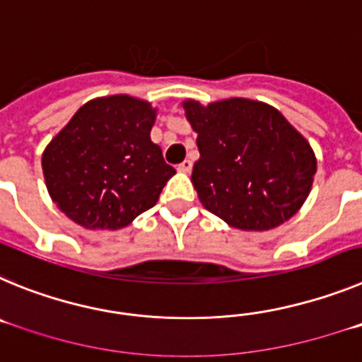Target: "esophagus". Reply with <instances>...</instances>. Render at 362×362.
<instances>
[{"instance_id": "1", "label": "esophagus", "mask_w": 362, "mask_h": 362, "mask_svg": "<svg viewBox=\"0 0 362 362\" xmlns=\"http://www.w3.org/2000/svg\"><path fill=\"white\" fill-rule=\"evenodd\" d=\"M177 170L179 172H183V174H190L192 170V161H188V159H185L181 165H177Z\"/></svg>"}]
</instances>
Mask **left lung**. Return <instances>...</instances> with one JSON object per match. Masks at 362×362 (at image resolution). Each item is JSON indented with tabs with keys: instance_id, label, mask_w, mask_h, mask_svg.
I'll return each mask as SVG.
<instances>
[{
	"instance_id": "1",
	"label": "left lung",
	"mask_w": 362,
	"mask_h": 362,
	"mask_svg": "<svg viewBox=\"0 0 362 362\" xmlns=\"http://www.w3.org/2000/svg\"><path fill=\"white\" fill-rule=\"evenodd\" d=\"M183 108L197 134L192 183L204 209L248 232L276 228L299 212L317 159L276 107L228 98L209 105L187 99Z\"/></svg>"
}]
</instances>
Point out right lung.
Returning <instances> with one entry per match:
<instances>
[{
  "mask_svg": "<svg viewBox=\"0 0 362 362\" xmlns=\"http://www.w3.org/2000/svg\"><path fill=\"white\" fill-rule=\"evenodd\" d=\"M158 108L127 94L86 101L43 150L56 206L86 230H119L158 203L175 174L150 139Z\"/></svg>",
  "mask_w": 362,
  "mask_h": 362,
  "instance_id": "right-lung-1",
  "label": "right lung"
}]
</instances>
